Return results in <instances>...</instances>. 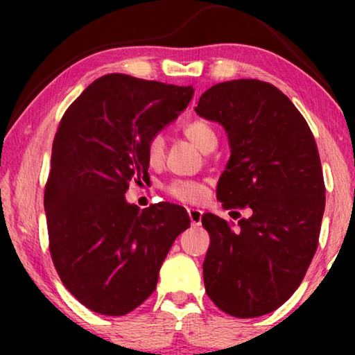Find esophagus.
Wrapping results in <instances>:
<instances>
[{"instance_id":"34e87169","label":"esophagus","mask_w":355,"mask_h":355,"mask_svg":"<svg viewBox=\"0 0 355 355\" xmlns=\"http://www.w3.org/2000/svg\"><path fill=\"white\" fill-rule=\"evenodd\" d=\"M188 214H189V219H191V224L194 227H199L202 224V209L199 208H189L188 209Z\"/></svg>"}]
</instances>
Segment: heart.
<instances>
[{"label": "heart", "instance_id": "heart-1", "mask_svg": "<svg viewBox=\"0 0 355 355\" xmlns=\"http://www.w3.org/2000/svg\"><path fill=\"white\" fill-rule=\"evenodd\" d=\"M184 135L200 150H205L209 144L218 141L211 125L200 119L192 120L186 125ZM146 155L147 161L152 166L163 164L166 156V141L163 135L156 133L150 136L146 146ZM166 192L180 202L197 203L205 197L207 186L200 182H196V180H172L169 184H166Z\"/></svg>", "mask_w": 355, "mask_h": 355}]
</instances>
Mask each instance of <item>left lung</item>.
<instances>
[{"mask_svg":"<svg viewBox=\"0 0 355 355\" xmlns=\"http://www.w3.org/2000/svg\"><path fill=\"white\" fill-rule=\"evenodd\" d=\"M196 112L228 136L218 200L225 209L250 208L238 225L202 216L205 291L232 316L271 313L297 290L318 248L326 188L315 137L291 100L258 80L216 84Z\"/></svg>","mask_w":355,"mask_h":355,"instance_id":"8db88e82","label":"left lung"}]
</instances>
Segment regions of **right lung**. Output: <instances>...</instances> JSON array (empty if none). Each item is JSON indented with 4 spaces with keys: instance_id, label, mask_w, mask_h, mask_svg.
Returning a JSON list of instances; mask_svg holds the SVG:
<instances>
[{
    "instance_id": "obj_1",
    "label": "right lung",
    "mask_w": 355,
    "mask_h": 355,
    "mask_svg": "<svg viewBox=\"0 0 355 355\" xmlns=\"http://www.w3.org/2000/svg\"><path fill=\"white\" fill-rule=\"evenodd\" d=\"M192 95V86L111 73L84 89L59 123L44 200L50 254L64 286L95 313L139 307L191 225L183 207L161 202L141 211L125 192L147 175L150 136Z\"/></svg>"
}]
</instances>
